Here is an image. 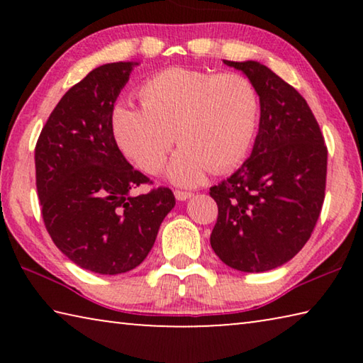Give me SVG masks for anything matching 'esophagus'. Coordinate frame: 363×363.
Returning a JSON list of instances; mask_svg holds the SVG:
<instances>
[{"mask_svg":"<svg viewBox=\"0 0 363 363\" xmlns=\"http://www.w3.org/2000/svg\"><path fill=\"white\" fill-rule=\"evenodd\" d=\"M174 196H176V200L184 201V200L190 199V196H194V194L192 192H186V190H174Z\"/></svg>","mask_w":363,"mask_h":363,"instance_id":"esophagus-1","label":"esophagus"}]
</instances>
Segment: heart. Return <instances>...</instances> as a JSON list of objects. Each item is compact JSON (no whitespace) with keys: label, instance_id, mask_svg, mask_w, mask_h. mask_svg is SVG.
<instances>
[{"label":"heart","instance_id":"obj_1","mask_svg":"<svg viewBox=\"0 0 363 363\" xmlns=\"http://www.w3.org/2000/svg\"><path fill=\"white\" fill-rule=\"evenodd\" d=\"M140 106L116 104L110 128L123 155L145 173L162 169L171 145L181 144L169 179L196 186L208 169L225 173L240 164L255 143L261 97L240 73L169 67L139 88Z\"/></svg>","mask_w":363,"mask_h":363}]
</instances>
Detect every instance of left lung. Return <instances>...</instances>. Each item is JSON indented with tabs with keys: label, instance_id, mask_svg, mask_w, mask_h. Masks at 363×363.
I'll return each mask as SVG.
<instances>
[{
	"label": "left lung",
	"instance_id": "obj_1",
	"mask_svg": "<svg viewBox=\"0 0 363 363\" xmlns=\"http://www.w3.org/2000/svg\"><path fill=\"white\" fill-rule=\"evenodd\" d=\"M224 64L255 83L261 120L250 158L210 189L218 203L210 242L229 267L264 272L290 261L311 238L325 199L328 150L293 86L255 60Z\"/></svg>",
	"mask_w": 363,
	"mask_h": 363
}]
</instances>
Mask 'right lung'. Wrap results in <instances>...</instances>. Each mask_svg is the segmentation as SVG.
I'll use <instances>...</instances> for the list:
<instances>
[{"mask_svg": "<svg viewBox=\"0 0 363 363\" xmlns=\"http://www.w3.org/2000/svg\"><path fill=\"white\" fill-rule=\"evenodd\" d=\"M134 65H101L72 86L35 147L46 230L70 261L102 275L138 267L176 205L168 187L133 194L152 181L128 163L110 128L113 104Z\"/></svg>", "mask_w": 363, "mask_h": 363, "instance_id": "right-lung-1", "label": "right lung"}]
</instances>
